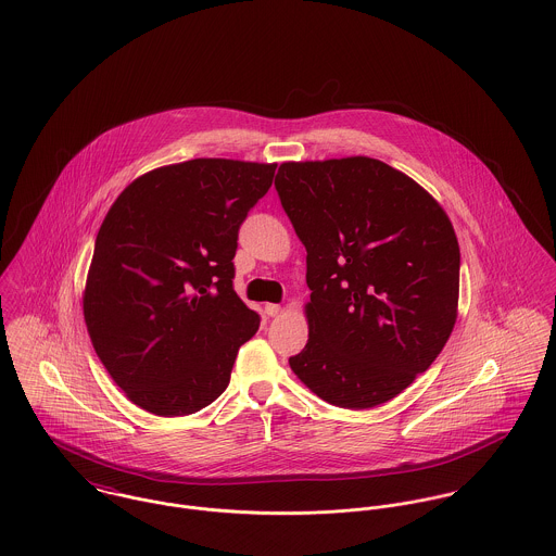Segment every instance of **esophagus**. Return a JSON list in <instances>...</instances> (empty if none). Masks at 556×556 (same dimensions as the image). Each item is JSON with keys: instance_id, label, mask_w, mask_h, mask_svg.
<instances>
[{"instance_id": "1", "label": "esophagus", "mask_w": 556, "mask_h": 556, "mask_svg": "<svg viewBox=\"0 0 556 556\" xmlns=\"http://www.w3.org/2000/svg\"><path fill=\"white\" fill-rule=\"evenodd\" d=\"M280 311H282V308H280L278 304H265V315H267V317H278Z\"/></svg>"}]
</instances>
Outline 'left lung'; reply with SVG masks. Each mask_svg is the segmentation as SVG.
Wrapping results in <instances>:
<instances>
[{"label": "left lung", "mask_w": 556, "mask_h": 556, "mask_svg": "<svg viewBox=\"0 0 556 556\" xmlns=\"http://www.w3.org/2000/svg\"><path fill=\"white\" fill-rule=\"evenodd\" d=\"M280 203L306 245L308 342L298 379L342 408L396 397L443 351L458 317L460 248L443 207L366 156L282 162Z\"/></svg>", "instance_id": "8db88e82"}]
</instances>
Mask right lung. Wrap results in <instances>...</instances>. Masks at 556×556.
<instances>
[{
    "label": "right lung",
    "mask_w": 556,
    "mask_h": 556,
    "mask_svg": "<svg viewBox=\"0 0 556 556\" xmlns=\"http://www.w3.org/2000/svg\"><path fill=\"white\" fill-rule=\"evenodd\" d=\"M276 164L194 159L137 177L98 231L85 325L137 406L179 417L220 396L261 318L233 291L238 231Z\"/></svg>",
    "instance_id": "add662e5"
}]
</instances>
